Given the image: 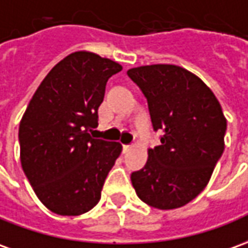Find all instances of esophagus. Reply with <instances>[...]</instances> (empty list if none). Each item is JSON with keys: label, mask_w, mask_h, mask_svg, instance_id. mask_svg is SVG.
Here are the masks:
<instances>
[{"label": "esophagus", "mask_w": 248, "mask_h": 248, "mask_svg": "<svg viewBox=\"0 0 248 248\" xmlns=\"http://www.w3.org/2000/svg\"><path fill=\"white\" fill-rule=\"evenodd\" d=\"M129 150H131V146H129V144H124V146H123V153L124 154L128 153Z\"/></svg>", "instance_id": "obj_1"}]
</instances>
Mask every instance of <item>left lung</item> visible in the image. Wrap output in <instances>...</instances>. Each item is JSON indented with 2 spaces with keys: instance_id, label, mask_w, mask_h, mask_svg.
Segmentation results:
<instances>
[{
  "instance_id": "1",
  "label": "left lung",
  "mask_w": 248,
  "mask_h": 248,
  "mask_svg": "<svg viewBox=\"0 0 248 248\" xmlns=\"http://www.w3.org/2000/svg\"><path fill=\"white\" fill-rule=\"evenodd\" d=\"M147 98L160 144L148 150L143 169L131 174L139 199L158 209H175L204 190L224 151L221 107L199 77L174 64L127 71Z\"/></svg>"
}]
</instances>
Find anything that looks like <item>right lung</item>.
I'll use <instances>...</instances> for the list:
<instances>
[{"label":"right lung","mask_w":248,"mask_h":248,"mask_svg":"<svg viewBox=\"0 0 248 248\" xmlns=\"http://www.w3.org/2000/svg\"><path fill=\"white\" fill-rule=\"evenodd\" d=\"M121 69L93 52H74L47 74L24 113L18 128L21 166L52 212L78 216L101 199L123 147L90 134L98 125L108 79Z\"/></svg>","instance_id":"obj_1"}]
</instances>
